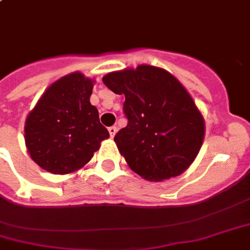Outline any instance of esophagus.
<instances>
[{
	"mask_svg": "<svg viewBox=\"0 0 250 250\" xmlns=\"http://www.w3.org/2000/svg\"><path fill=\"white\" fill-rule=\"evenodd\" d=\"M116 131H118V128H116L115 125H111V127H108V132H110L111 138H114V136H115Z\"/></svg>",
	"mask_w": 250,
	"mask_h": 250,
	"instance_id": "obj_1",
	"label": "esophagus"
}]
</instances>
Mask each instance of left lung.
<instances>
[{
    "mask_svg": "<svg viewBox=\"0 0 250 250\" xmlns=\"http://www.w3.org/2000/svg\"><path fill=\"white\" fill-rule=\"evenodd\" d=\"M102 81L125 97L127 125L114 140L131 169L151 182L186 171L201 148L204 119L182 83L148 64L107 74Z\"/></svg>",
    "mask_w": 250,
    "mask_h": 250,
    "instance_id": "1",
    "label": "left lung"
}]
</instances>
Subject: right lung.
Returning a JSON list of instances; mask_svg holds the SVG:
<instances>
[{"mask_svg": "<svg viewBox=\"0 0 250 250\" xmlns=\"http://www.w3.org/2000/svg\"><path fill=\"white\" fill-rule=\"evenodd\" d=\"M91 92V79L70 74L53 83L27 116V151L45 171L54 175L77 171L110 136L90 103Z\"/></svg>", "mask_w": 250, "mask_h": 250, "instance_id": "1", "label": "right lung"}]
</instances>
